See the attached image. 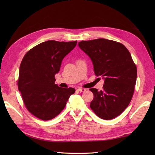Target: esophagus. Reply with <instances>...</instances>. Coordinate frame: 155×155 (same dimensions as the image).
Listing matches in <instances>:
<instances>
[{"label": "esophagus", "mask_w": 155, "mask_h": 155, "mask_svg": "<svg viewBox=\"0 0 155 155\" xmlns=\"http://www.w3.org/2000/svg\"><path fill=\"white\" fill-rule=\"evenodd\" d=\"M77 90L78 91H80V92H84L85 91H86V89H85V88H78Z\"/></svg>", "instance_id": "1"}]
</instances>
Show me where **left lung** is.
<instances>
[{
	"instance_id": "obj_1",
	"label": "left lung",
	"mask_w": 155,
	"mask_h": 155,
	"mask_svg": "<svg viewBox=\"0 0 155 155\" xmlns=\"http://www.w3.org/2000/svg\"><path fill=\"white\" fill-rule=\"evenodd\" d=\"M78 45L91 59L95 75L104 80L103 91L90 88V107L102 119H113L126 109L134 93L137 71L130 53L123 44L105 38Z\"/></svg>"
}]
</instances>
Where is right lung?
Wrapping results in <instances>:
<instances>
[{
  "label": "right lung",
  "instance_id": "right-lung-1",
  "mask_svg": "<svg viewBox=\"0 0 155 155\" xmlns=\"http://www.w3.org/2000/svg\"><path fill=\"white\" fill-rule=\"evenodd\" d=\"M77 41H47L28 51L20 65L18 91L27 110L43 120L56 117L64 109L73 88H63L55 83L62 59Z\"/></svg>",
  "mask_w": 155,
  "mask_h": 155
}]
</instances>
